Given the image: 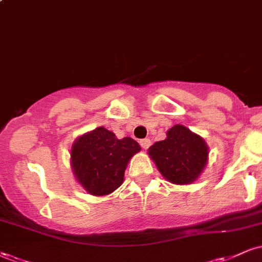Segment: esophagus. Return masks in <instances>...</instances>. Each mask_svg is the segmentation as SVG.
I'll list each match as a JSON object with an SVG mask.
<instances>
[{"instance_id":"1","label":"esophagus","mask_w":262,"mask_h":262,"mask_svg":"<svg viewBox=\"0 0 262 262\" xmlns=\"http://www.w3.org/2000/svg\"><path fill=\"white\" fill-rule=\"evenodd\" d=\"M139 143H140L141 148H143L144 150H146L150 146V144H151V141H150V139H141Z\"/></svg>"}]
</instances>
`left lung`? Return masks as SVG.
<instances>
[{"instance_id": "obj_1", "label": "left lung", "mask_w": 262, "mask_h": 262, "mask_svg": "<svg viewBox=\"0 0 262 262\" xmlns=\"http://www.w3.org/2000/svg\"><path fill=\"white\" fill-rule=\"evenodd\" d=\"M148 154L164 179L175 185H191L203 172L209 149L202 137L175 124L164 140L150 146Z\"/></svg>"}]
</instances>
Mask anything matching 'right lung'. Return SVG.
I'll list each match as a JSON object with an SVG mask.
<instances>
[{"mask_svg":"<svg viewBox=\"0 0 262 262\" xmlns=\"http://www.w3.org/2000/svg\"><path fill=\"white\" fill-rule=\"evenodd\" d=\"M141 150L132 138L118 139L98 127L80 135L71 145L70 165L76 181L92 196H107L124 181L129 160Z\"/></svg>","mask_w":262,"mask_h":262,"instance_id":"obj_1","label":"right lung"}]
</instances>
